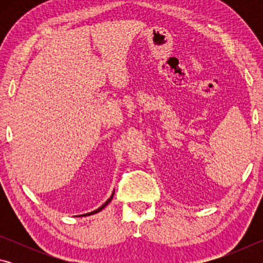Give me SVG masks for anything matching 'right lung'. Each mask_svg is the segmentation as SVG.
Returning <instances> with one entry per match:
<instances>
[{
  "label": "right lung",
  "instance_id": "add662e5",
  "mask_svg": "<svg viewBox=\"0 0 263 263\" xmlns=\"http://www.w3.org/2000/svg\"><path fill=\"white\" fill-rule=\"evenodd\" d=\"M112 196H114V194H112V195H111V196H110V198H109V199H108V201H106V202H105V203H104V204H103V205H102V206H101V208H99V209H97V210H95V211H92V212H89V213H87V215H88V216H89V215H92V213H96V212H100V211H101V210H102V209H104V208H105V206H106V205H108V204H109V203H110V201H111V199H112Z\"/></svg>",
  "mask_w": 263,
  "mask_h": 263
}]
</instances>
